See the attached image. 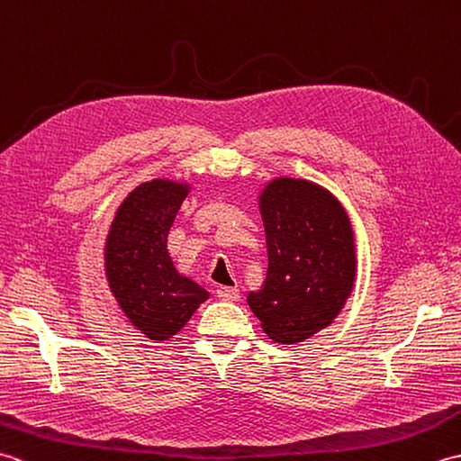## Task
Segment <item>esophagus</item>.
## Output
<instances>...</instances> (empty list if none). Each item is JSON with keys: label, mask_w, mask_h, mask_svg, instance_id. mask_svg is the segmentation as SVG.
<instances>
[{"label": "esophagus", "mask_w": 461, "mask_h": 461, "mask_svg": "<svg viewBox=\"0 0 461 461\" xmlns=\"http://www.w3.org/2000/svg\"><path fill=\"white\" fill-rule=\"evenodd\" d=\"M215 295L221 301H238L240 299V289L236 287H218L215 289Z\"/></svg>", "instance_id": "obj_1"}]
</instances>
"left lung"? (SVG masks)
Masks as SVG:
<instances>
[{
  "instance_id": "left-lung-1",
  "label": "left lung",
  "mask_w": 461,
  "mask_h": 461,
  "mask_svg": "<svg viewBox=\"0 0 461 461\" xmlns=\"http://www.w3.org/2000/svg\"><path fill=\"white\" fill-rule=\"evenodd\" d=\"M267 276L248 303L276 342L329 327L357 276L355 236L342 205L321 185L277 178L259 195Z\"/></svg>"
}]
</instances>
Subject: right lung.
I'll return each instance as SVG.
<instances>
[{
	"mask_svg": "<svg viewBox=\"0 0 461 461\" xmlns=\"http://www.w3.org/2000/svg\"><path fill=\"white\" fill-rule=\"evenodd\" d=\"M188 185L144 182L121 203L104 246V269L124 315L150 340H168L208 299L180 276L166 249L168 231Z\"/></svg>",
	"mask_w": 461,
	"mask_h": 461,
	"instance_id": "add662e5",
	"label": "right lung"
}]
</instances>
